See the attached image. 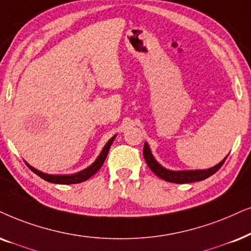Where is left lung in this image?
Masks as SVG:
<instances>
[{
    "mask_svg": "<svg viewBox=\"0 0 251 251\" xmlns=\"http://www.w3.org/2000/svg\"><path fill=\"white\" fill-rule=\"evenodd\" d=\"M143 154H144V159L146 164L150 167L153 173L159 176L162 180L173 182V183H191V182H197L205 180V178L210 177L211 175H213L217 171H219V168L223 166L224 162H225L226 158L224 159L223 161H220L219 164L214 166V167H211L209 169H203V171H168L162 167L161 165H159L157 160L153 158L151 151H150V148L148 143L144 144V149H143Z\"/></svg>",
    "mask_w": 251,
    "mask_h": 251,
    "instance_id": "left-lung-1",
    "label": "left lung"
}]
</instances>
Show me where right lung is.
<instances>
[{"label": "right lung", "mask_w": 251, "mask_h": 251, "mask_svg": "<svg viewBox=\"0 0 251 251\" xmlns=\"http://www.w3.org/2000/svg\"><path fill=\"white\" fill-rule=\"evenodd\" d=\"M114 138H115V136L112 137L108 141V143L105 145V148L102 149L101 153H100L99 157L97 158V160L93 162L92 165L90 166V167H87L84 169V171L79 172V173H76V174H71V175H50V174H45L42 173V172L38 171V169H35L32 167L27 164V162H25L26 165H27V167L31 169L33 173H35L38 175V176H40L41 178H44L45 181L47 182H51V183H57V184H74V183H80V182L83 181H86L89 180V178L92 176L97 173L98 171H99L100 167H101L103 161H105V159L107 157V154H108V151L110 149V145L113 144L114 142Z\"/></svg>", "instance_id": "1"}]
</instances>
